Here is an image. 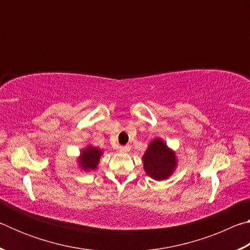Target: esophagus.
<instances>
[{
  "instance_id": "34e87169",
  "label": "esophagus",
  "mask_w": 250,
  "mask_h": 250,
  "mask_svg": "<svg viewBox=\"0 0 250 250\" xmlns=\"http://www.w3.org/2000/svg\"><path fill=\"white\" fill-rule=\"evenodd\" d=\"M119 149H120L121 152H129L130 151V146H121Z\"/></svg>"
}]
</instances>
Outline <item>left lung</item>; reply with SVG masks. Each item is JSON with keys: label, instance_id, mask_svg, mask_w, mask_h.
Segmentation results:
<instances>
[{"label": "left lung", "instance_id": "left-lung-1", "mask_svg": "<svg viewBox=\"0 0 250 250\" xmlns=\"http://www.w3.org/2000/svg\"><path fill=\"white\" fill-rule=\"evenodd\" d=\"M142 161L146 173L155 181L168 179L177 164L174 151L168 149L167 143L160 138L150 142L142 156Z\"/></svg>", "mask_w": 250, "mask_h": 250}]
</instances>
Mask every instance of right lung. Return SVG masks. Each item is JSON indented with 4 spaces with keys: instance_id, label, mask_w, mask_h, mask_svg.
Listing matches in <instances>:
<instances>
[{
    "instance_id": "add662e5",
    "label": "right lung",
    "mask_w": 250,
    "mask_h": 250,
    "mask_svg": "<svg viewBox=\"0 0 250 250\" xmlns=\"http://www.w3.org/2000/svg\"><path fill=\"white\" fill-rule=\"evenodd\" d=\"M103 153L104 152L100 149L92 146H88L87 147H84L80 152V156L78 159L79 167L83 171L96 170L100 161V156L103 155Z\"/></svg>"
}]
</instances>
